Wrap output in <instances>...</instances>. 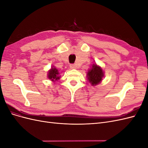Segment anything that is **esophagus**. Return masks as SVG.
<instances>
[{
	"instance_id": "34e87169",
	"label": "esophagus",
	"mask_w": 148,
	"mask_h": 148,
	"mask_svg": "<svg viewBox=\"0 0 148 148\" xmlns=\"http://www.w3.org/2000/svg\"><path fill=\"white\" fill-rule=\"evenodd\" d=\"M70 67L71 69H77V65L75 64H71L70 65Z\"/></svg>"
}]
</instances>
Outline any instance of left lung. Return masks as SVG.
I'll use <instances>...</instances> for the list:
<instances>
[{
	"label": "left lung",
	"instance_id": "1",
	"mask_svg": "<svg viewBox=\"0 0 148 148\" xmlns=\"http://www.w3.org/2000/svg\"><path fill=\"white\" fill-rule=\"evenodd\" d=\"M87 75L89 82L95 86L101 82L102 77H104V73L100 66L94 64L92 69L88 71Z\"/></svg>",
	"mask_w": 148,
	"mask_h": 148
}]
</instances>
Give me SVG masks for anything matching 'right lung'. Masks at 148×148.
<instances>
[{"label":"right lung","mask_w":148,"mask_h":148,"mask_svg":"<svg viewBox=\"0 0 148 148\" xmlns=\"http://www.w3.org/2000/svg\"><path fill=\"white\" fill-rule=\"evenodd\" d=\"M59 71H58L57 69H56V68H52L49 71L48 78L51 79L52 81H56V80L60 78V77H59Z\"/></svg>","instance_id":"right-lung-1"}]
</instances>
